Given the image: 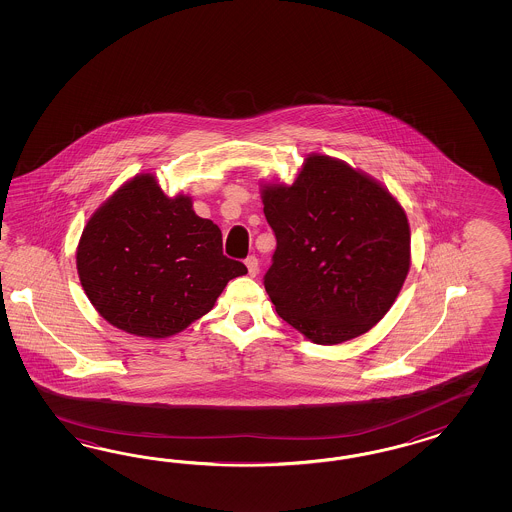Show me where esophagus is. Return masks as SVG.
Returning a JSON list of instances; mask_svg holds the SVG:
<instances>
[{
  "instance_id": "1",
  "label": "esophagus",
  "mask_w": 512,
  "mask_h": 512,
  "mask_svg": "<svg viewBox=\"0 0 512 512\" xmlns=\"http://www.w3.org/2000/svg\"><path fill=\"white\" fill-rule=\"evenodd\" d=\"M246 266H248L249 276L255 278L257 272H259V259L255 255H249L248 259H246Z\"/></svg>"
}]
</instances>
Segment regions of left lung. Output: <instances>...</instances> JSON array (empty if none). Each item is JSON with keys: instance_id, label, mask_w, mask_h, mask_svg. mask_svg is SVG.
I'll return each mask as SVG.
<instances>
[{"instance_id": "left-lung-1", "label": "left lung", "mask_w": 512, "mask_h": 512, "mask_svg": "<svg viewBox=\"0 0 512 512\" xmlns=\"http://www.w3.org/2000/svg\"><path fill=\"white\" fill-rule=\"evenodd\" d=\"M276 251L264 289L308 340L336 345L377 325L409 272L402 206L347 163L311 155L293 186H264Z\"/></svg>"}]
</instances>
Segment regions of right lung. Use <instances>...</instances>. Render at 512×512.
Wrapping results in <instances>:
<instances>
[{
    "label": "right lung",
    "instance_id": "obj_1",
    "mask_svg": "<svg viewBox=\"0 0 512 512\" xmlns=\"http://www.w3.org/2000/svg\"><path fill=\"white\" fill-rule=\"evenodd\" d=\"M77 268L99 315L142 338L182 332L248 274L223 255L216 223L197 216L189 197H167L152 174L129 180L90 217Z\"/></svg>",
    "mask_w": 512,
    "mask_h": 512
}]
</instances>
